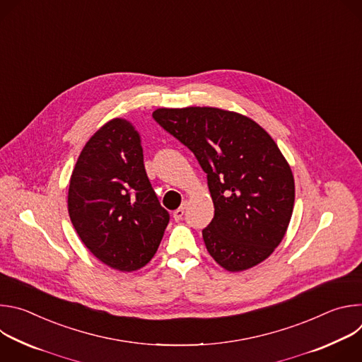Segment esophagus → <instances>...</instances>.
I'll list each match as a JSON object with an SVG mask.
<instances>
[{
    "label": "esophagus",
    "mask_w": 362,
    "mask_h": 362,
    "mask_svg": "<svg viewBox=\"0 0 362 362\" xmlns=\"http://www.w3.org/2000/svg\"><path fill=\"white\" fill-rule=\"evenodd\" d=\"M185 206H186V203L183 204V206H180V208L177 209V211H175V214H173V218H175V221L176 222H179V221H182L183 219V215H185Z\"/></svg>",
    "instance_id": "obj_1"
}]
</instances>
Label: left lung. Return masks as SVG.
Instances as JSON below:
<instances>
[{"mask_svg":"<svg viewBox=\"0 0 362 362\" xmlns=\"http://www.w3.org/2000/svg\"><path fill=\"white\" fill-rule=\"evenodd\" d=\"M153 117L196 156L215 206L202 230L206 249L229 272L264 262L282 242L295 182L278 144L259 124L216 107L158 109Z\"/></svg>","mask_w":362,"mask_h":362,"instance_id":"1","label":"left lung"}]
</instances>
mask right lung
<instances>
[{"label": "right lung", "mask_w": 362, "mask_h": 362, "mask_svg": "<svg viewBox=\"0 0 362 362\" xmlns=\"http://www.w3.org/2000/svg\"><path fill=\"white\" fill-rule=\"evenodd\" d=\"M67 199L81 242L120 272L146 267L169 223L146 175L140 134L120 117L103 124L83 147Z\"/></svg>", "instance_id": "right-lung-1"}]
</instances>
